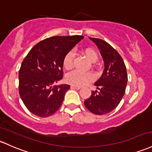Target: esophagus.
I'll list each match as a JSON object with an SVG mask.
<instances>
[{
    "label": "esophagus",
    "mask_w": 152,
    "mask_h": 152,
    "mask_svg": "<svg viewBox=\"0 0 152 152\" xmlns=\"http://www.w3.org/2000/svg\"><path fill=\"white\" fill-rule=\"evenodd\" d=\"M71 88H73V89H77V90H79V89H81V86H73V85H71Z\"/></svg>",
    "instance_id": "1"
}]
</instances>
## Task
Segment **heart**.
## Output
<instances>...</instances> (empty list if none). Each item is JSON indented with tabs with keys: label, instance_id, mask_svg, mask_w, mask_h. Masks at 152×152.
I'll return each mask as SVG.
<instances>
[{
	"label": "heart",
	"instance_id": "obj_1",
	"mask_svg": "<svg viewBox=\"0 0 152 152\" xmlns=\"http://www.w3.org/2000/svg\"><path fill=\"white\" fill-rule=\"evenodd\" d=\"M84 54L91 63H96L99 60V55L92 48H86L83 51ZM74 54L73 52L66 53L63 60V68L66 70H71L73 66ZM66 81L73 86H81L88 84L94 79V76L90 72H81L79 71H74L68 73L66 77Z\"/></svg>",
	"mask_w": 152,
	"mask_h": 152
}]
</instances>
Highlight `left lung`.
<instances>
[{
	"mask_svg": "<svg viewBox=\"0 0 152 152\" xmlns=\"http://www.w3.org/2000/svg\"><path fill=\"white\" fill-rule=\"evenodd\" d=\"M100 50L104 69L94 85L96 91H91L84 105L95 115H105L117 107L126 91L128 82L126 67L123 58L110 45L98 38L89 37Z\"/></svg>",
	"mask_w": 152,
	"mask_h": 152,
	"instance_id": "left-lung-1",
	"label": "left lung"
}]
</instances>
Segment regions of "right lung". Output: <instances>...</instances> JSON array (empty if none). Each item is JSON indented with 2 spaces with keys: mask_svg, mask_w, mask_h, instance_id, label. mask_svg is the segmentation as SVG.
<instances>
[{
  "mask_svg": "<svg viewBox=\"0 0 152 152\" xmlns=\"http://www.w3.org/2000/svg\"><path fill=\"white\" fill-rule=\"evenodd\" d=\"M84 37L55 36L35 45L21 63L19 91L23 102L32 114L46 118L61 107L68 84L56 85L63 79V60Z\"/></svg>",
  "mask_w": 152,
  "mask_h": 152,
  "instance_id": "obj_1",
  "label": "right lung"
}]
</instances>
